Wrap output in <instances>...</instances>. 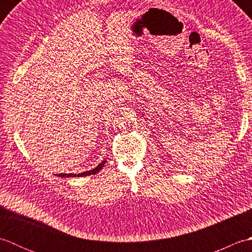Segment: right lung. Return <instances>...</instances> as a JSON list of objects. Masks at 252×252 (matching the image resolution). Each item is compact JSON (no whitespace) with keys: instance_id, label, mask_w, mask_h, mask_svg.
<instances>
[{"instance_id":"1","label":"right lung","mask_w":252,"mask_h":252,"mask_svg":"<svg viewBox=\"0 0 252 252\" xmlns=\"http://www.w3.org/2000/svg\"><path fill=\"white\" fill-rule=\"evenodd\" d=\"M106 163V160H103L97 167L92 169V170H89V171H85V172H82V173H78V174H74V173H60V174H55L57 176H60V178H76V176H78V178H80V176H88V175H92V174H96L98 173L99 171L104 168V165Z\"/></svg>"}]
</instances>
